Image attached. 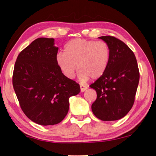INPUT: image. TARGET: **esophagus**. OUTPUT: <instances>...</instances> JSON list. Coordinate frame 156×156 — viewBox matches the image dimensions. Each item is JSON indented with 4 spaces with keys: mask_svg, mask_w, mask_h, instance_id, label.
I'll return each mask as SVG.
<instances>
[{
    "mask_svg": "<svg viewBox=\"0 0 156 156\" xmlns=\"http://www.w3.org/2000/svg\"><path fill=\"white\" fill-rule=\"evenodd\" d=\"M87 87H84V86H82V85H80V90L82 92H83V91H84L85 90H87Z\"/></svg>",
    "mask_w": 156,
    "mask_h": 156,
    "instance_id": "obj_1",
    "label": "esophagus"
}]
</instances>
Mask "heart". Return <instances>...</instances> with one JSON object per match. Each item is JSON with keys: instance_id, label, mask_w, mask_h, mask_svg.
<instances>
[{"instance_id": "obj_1", "label": "heart", "mask_w": 156, "mask_h": 156, "mask_svg": "<svg viewBox=\"0 0 156 156\" xmlns=\"http://www.w3.org/2000/svg\"><path fill=\"white\" fill-rule=\"evenodd\" d=\"M111 59L109 45L104 41L73 39L64 47V52L58 53L56 63L63 75L74 77L79 69V78L86 82L89 78L97 80L105 73Z\"/></svg>"}]
</instances>
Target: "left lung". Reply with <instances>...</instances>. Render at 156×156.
<instances>
[{
    "label": "left lung",
    "mask_w": 156,
    "mask_h": 156,
    "mask_svg": "<svg viewBox=\"0 0 156 156\" xmlns=\"http://www.w3.org/2000/svg\"><path fill=\"white\" fill-rule=\"evenodd\" d=\"M99 38L109 45L111 59L104 75L89 86L97 94L91 110L101 121L119 120L133 105L139 69L135 55L124 42L110 35Z\"/></svg>",
    "instance_id": "left-lung-1"
}]
</instances>
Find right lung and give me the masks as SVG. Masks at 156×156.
<instances>
[{
  "label": "right lung",
  "mask_w": 156,
  "mask_h": 156,
  "mask_svg": "<svg viewBox=\"0 0 156 156\" xmlns=\"http://www.w3.org/2000/svg\"><path fill=\"white\" fill-rule=\"evenodd\" d=\"M53 38L40 37L21 51L12 74V86L21 109L37 124H57L65 119L69 97L80 84L65 77L56 63Z\"/></svg>",
  "instance_id": "1"
}]
</instances>
